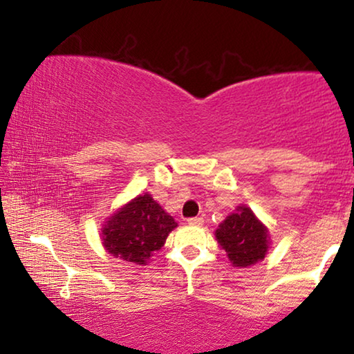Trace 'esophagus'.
I'll use <instances>...</instances> for the list:
<instances>
[{
    "label": "esophagus",
    "mask_w": 354,
    "mask_h": 354,
    "mask_svg": "<svg viewBox=\"0 0 354 354\" xmlns=\"http://www.w3.org/2000/svg\"><path fill=\"white\" fill-rule=\"evenodd\" d=\"M189 225H194V226H201L203 223H205V220H203L201 217H192L187 220Z\"/></svg>",
    "instance_id": "obj_1"
}]
</instances>
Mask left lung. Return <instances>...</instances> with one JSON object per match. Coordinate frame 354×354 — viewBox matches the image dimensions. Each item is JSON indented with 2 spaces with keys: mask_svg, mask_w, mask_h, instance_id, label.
<instances>
[{
  "mask_svg": "<svg viewBox=\"0 0 354 354\" xmlns=\"http://www.w3.org/2000/svg\"><path fill=\"white\" fill-rule=\"evenodd\" d=\"M227 259L236 267H250L262 261L268 251L270 237L250 207L239 206L215 231Z\"/></svg>",
  "mask_w": 354,
  "mask_h": 354,
  "instance_id": "1",
  "label": "left lung"
}]
</instances>
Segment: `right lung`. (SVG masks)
Listing matches in <instances>:
<instances>
[{
    "label": "right lung",
    "mask_w": 354,
    "mask_h": 354,
    "mask_svg": "<svg viewBox=\"0 0 354 354\" xmlns=\"http://www.w3.org/2000/svg\"><path fill=\"white\" fill-rule=\"evenodd\" d=\"M178 223L149 194L136 196L120 207L101 227V241L112 256L147 263L154 251L164 247Z\"/></svg>",
    "instance_id": "right-lung-1"
}]
</instances>
